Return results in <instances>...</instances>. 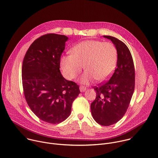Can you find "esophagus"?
<instances>
[{"label":"esophagus","instance_id":"1","mask_svg":"<svg viewBox=\"0 0 158 158\" xmlns=\"http://www.w3.org/2000/svg\"><path fill=\"white\" fill-rule=\"evenodd\" d=\"M80 90H81V92H85V90H86V87H84V86H83V85H81V86H80Z\"/></svg>","mask_w":158,"mask_h":158}]
</instances>
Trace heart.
<instances>
[{
	"label": "heart",
	"instance_id": "b5f03b06",
	"mask_svg": "<svg viewBox=\"0 0 158 158\" xmlns=\"http://www.w3.org/2000/svg\"><path fill=\"white\" fill-rule=\"evenodd\" d=\"M72 53L61 57L60 66L64 76L71 80L81 73L83 66L85 71L81 77L84 84L96 79L103 82L114 72L118 62V50L112 42L85 40L77 44Z\"/></svg>",
	"mask_w": 158,
	"mask_h": 158
}]
</instances>
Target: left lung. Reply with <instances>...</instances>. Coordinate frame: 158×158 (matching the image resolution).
Returning a JSON list of instances; mask_svg holds the SVG:
<instances>
[{
	"label": "left lung",
	"mask_w": 158,
	"mask_h": 158,
	"mask_svg": "<svg viewBox=\"0 0 158 158\" xmlns=\"http://www.w3.org/2000/svg\"><path fill=\"white\" fill-rule=\"evenodd\" d=\"M103 36L110 40L117 48L118 62L110 79L93 87L96 98L90 109L97 123L110 126L118 122L129 107L135 90V75L133 58L127 46L114 36Z\"/></svg>",
	"instance_id": "left-lung-1"
}]
</instances>
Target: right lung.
Listing matches in <instances>:
<instances>
[{
	"label": "right lung",
	"instance_id": "1",
	"mask_svg": "<svg viewBox=\"0 0 158 158\" xmlns=\"http://www.w3.org/2000/svg\"><path fill=\"white\" fill-rule=\"evenodd\" d=\"M68 38L48 33L35 40L23 58L22 78L28 106L41 120L57 124L70 115L72 103L81 93L79 85L65 79L60 70Z\"/></svg>",
	"mask_w": 158,
	"mask_h": 158
}]
</instances>
